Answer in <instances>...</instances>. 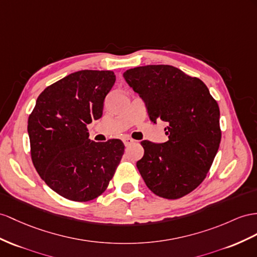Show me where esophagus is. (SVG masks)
I'll use <instances>...</instances> for the list:
<instances>
[{"instance_id": "1", "label": "esophagus", "mask_w": 257, "mask_h": 257, "mask_svg": "<svg viewBox=\"0 0 257 257\" xmlns=\"http://www.w3.org/2000/svg\"><path fill=\"white\" fill-rule=\"evenodd\" d=\"M122 141H123V144H124V146H126V147L131 146V144H133V143L135 142V140H134V139H131V138H128V137L123 138Z\"/></svg>"}]
</instances>
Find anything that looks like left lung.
<instances>
[{
  "label": "left lung",
  "instance_id": "8db88e82",
  "mask_svg": "<svg viewBox=\"0 0 257 257\" xmlns=\"http://www.w3.org/2000/svg\"><path fill=\"white\" fill-rule=\"evenodd\" d=\"M123 78L146 103L150 119L167 123L168 141H142L144 155L137 167L154 194L180 199L205 179L218 151V104L199 78L170 65L131 68Z\"/></svg>",
  "mask_w": 257,
  "mask_h": 257
}]
</instances>
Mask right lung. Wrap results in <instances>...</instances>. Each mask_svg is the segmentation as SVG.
<instances>
[{
	"label": "right lung",
	"mask_w": 257,
	"mask_h": 257,
	"mask_svg": "<svg viewBox=\"0 0 257 257\" xmlns=\"http://www.w3.org/2000/svg\"><path fill=\"white\" fill-rule=\"evenodd\" d=\"M115 80L110 70L72 72L45 88L29 115L32 163L42 180L65 199H95L119 165L123 143L91 141L87 128L102 117L105 96Z\"/></svg>",
	"instance_id": "obj_1"
}]
</instances>
